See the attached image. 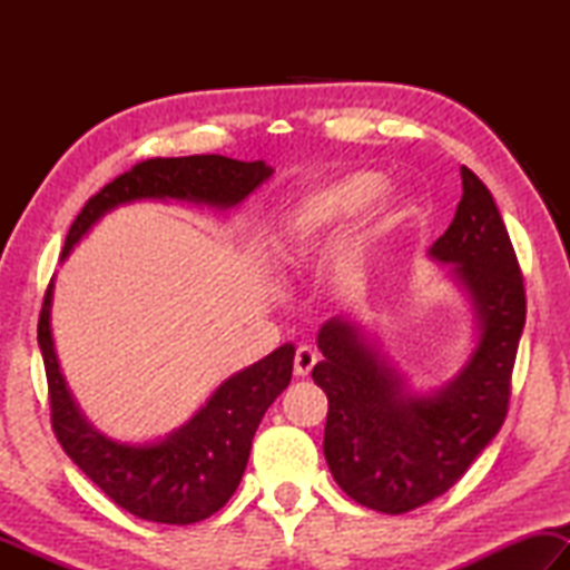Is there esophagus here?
I'll return each mask as SVG.
<instances>
[{
  "label": "esophagus",
  "instance_id": "34e87169",
  "mask_svg": "<svg viewBox=\"0 0 570 570\" xmlns=\"http://www.w3.org/2000/svg\"><path fill=\"white\" fill-rule=\"evenodd\" d=\"M316 364V352L312 346H298L294 354V374L296 377H306L312 372V366Z\"/></svg>",
  "mask_w": 570,
  "mask_h": 570
}]
</instances>
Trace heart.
I'll use <instances>...</instances> for the list:
<instances>
[{
    "mask_svg": "<svg viewBox=\"0 0 570 570\" xmlns=\"http://www.w3.org/2000/svg\"><path fill=\"white\" fill-rule=\"evenodd\" d=\"M382 190V178L377 173H352V176H344L330 188H324L320 196H316L312 204L304 210L288 220L286 234L282 246H278V258H282L284 266H296L302 264L312 244L324 228L334 224H344L354 216H360L362 210L372 204L374 198L380 196Z\"/></svg>",
    "mask_w": 570,
    "mask_h": 570,
    "instance_id": "obj_1",
    "label": "heart"
}]
</instances>
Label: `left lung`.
<instances>
[{
  "instance_id": "8db88e82",
  "label": "left lung",
  "mask_w": 570,
  "mask_h": 570,
  "mask_svg": "<svg viewBox=\"0 0 570 570\" xmlns=\"http://www.w3.org/2000/svg\"><path fill=\"white\" fill-rule=\"evenodd\" d=\"M462 198L450 228L430 248L465 288L478 316V346L445 387L414 394L342 316L316 344L324 360L312 377L326 392L324 458L346 495L364 508L400 515L448 493L503 428L525 288L493 196L462 166Z\"/></svg>"
}]
</instances>
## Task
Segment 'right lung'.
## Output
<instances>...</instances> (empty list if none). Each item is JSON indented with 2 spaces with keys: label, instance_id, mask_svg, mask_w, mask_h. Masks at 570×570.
Masks as SVG:
<instances>
[{
  "label": "right lung",
  "instance_id": "obj_1",
  "mask_svg": "<svg viewBox=\"0 0 570 570\" xmlns=\"http://www.w3.org/2000/svg\"><path fill=\"white\" fill-rule=\"evenodd\" d=\"M264 160L226 156L150 158L108 183L85 204L65 238L62 258L112 208L132 200H186L196 206L234 208L272 176ZM50 282L42 302L37 342L50 387L52 430L70 460L115 505L142 520L190 525L228 503L244 478L250 440L272 402L292 382L294 344H284L262 362L220 382L208 402L168 438L130 445L105 438L82 417L57 362L50 308Z\"/></svg>",
  "mask_w": 570,
  "mask_h": 570
}]
</instances>
